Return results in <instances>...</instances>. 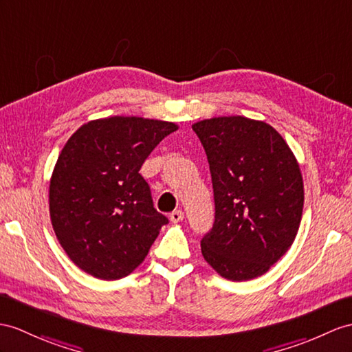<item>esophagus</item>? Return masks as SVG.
<instances>
[{
  "label": "esophagus",
  "instance_id": "34e87169",
  "mask_svg": "<svg viewBox=\"0 0 352 352\" xmlns=\"http://www.w3.org/2000/svg\"><path fill=\"white\" fill-rule=\"evenodd\" d=\"M182 219H184V212L181 209L173 210L170 213V221L175 222V224H176V222H181Z\"/></svg>",
  "mask_w": 352,
  "mask_h": 352
}]
</instances>
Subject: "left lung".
<instances>
[{"mask_svg":"<svg viewBox=\"0 0 352 352\" xmlns=\"http://www.w3.org/2000/svg\"><path fill=\"white\" fill-rule=\"evenodd\" d=\"M192 130L208 155L215 199V222L201 239L204 260L230 280L258 278L298 231L305 201L298 162L263 121L219 116Z\"/></svg>","mask_w":352,"mask_h":352,"instance_id":"obj_1","label":"left lung"}]
</instances>
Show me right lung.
Returning a JSON list of instances; mask_svg holds the SVG:
<instances>
[{
	"instance_id": "add662e5",
	"label": "right lung",
	"mask_w": 352,
	"mask_h": 352,
	"mask_svg": "<svg viewBox=\"0 0 352 352\" xmlns=\"http://www.w3.org/2000/svg\"><path fill=\"white\" fill-rule=\"evenodd\" d=\"M173 122L111 116L83 124L59 153L50 177V221L70 260L115 280L142 264L168 219L153 208L144 160Z\"/></svg>"
}]
</instances>
